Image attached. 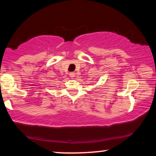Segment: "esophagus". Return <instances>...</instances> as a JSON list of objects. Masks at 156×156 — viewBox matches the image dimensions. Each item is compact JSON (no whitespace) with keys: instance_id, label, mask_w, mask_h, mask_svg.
Returning a JSON list of instances; mask_svg holds the SVG:
<instances>
[{"instance_id":"34e87169","label":"esophagus","mask_w":156,"mask_h":156,"mask_svg":"<svg viewBox=\"0 0 156 156\" xmlns=\"http://www.w3.org/2000/svg\"><path fill=\"white\" fill-rule=\"evenodd\" d=\"M69 77H70V78H73L75 77V76H76V73H75L74 72H71L69 73Z\"/></svg>"}]
</instances>
